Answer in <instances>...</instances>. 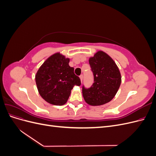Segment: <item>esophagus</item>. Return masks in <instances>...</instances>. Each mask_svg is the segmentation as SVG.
<instances>
[{"label":"esophagus","instance_id":"1","mask_svg":"<svg viewBox=\"0 0 156 156\" xmlns=\"http://www.w3.org/2000/svg\"><path fill=\"white\" fill-rule=\"evenodd\" d=\"M79 78H80V79H81V82L82 83V81H83V75H81L79 76Z\"/></svg>","mask_w":156,"mask_h":156}]
</instances>
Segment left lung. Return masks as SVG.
Segmentation results:
<instances>
[{"label": "left lung", "mask_w": 156, "mask_h": 156, "mask_svg": "<svg viewBox=\"0 0 156 156\" xmlns=\"http://www.w3.org/2000/svg\"><path fill=\"white\" fill-rule=\"evenodd\" d=\"M89 64L94 83L89 88L83 87L84 100L88 105L98 106L111 101L121 84V74L115 61L102 51L90 57Z\"/></svg>", "instance_id": "1"}]
</instances>
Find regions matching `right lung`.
Segmentation results:
<instances>
[{
  "label": "right lung",
  "instance_id": "1",
  "mask_svg": "<svg viewBox=\"0 0 156 156\" xmlns=\"http://www.w3.org/2000/svg\"><path fill=\"white\" fill-rule=\"evenodd\" d=\"M69 58L56 53L47 59L36 74L35 80L41 97L50 104L63 105L67 102L75 85L81 80L69 66Z\"/></svg>",
  "mask_w": 156,
  "mask_h": 156
}]
</instances>
